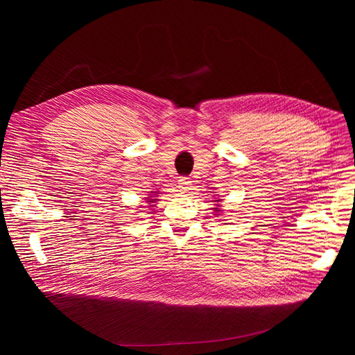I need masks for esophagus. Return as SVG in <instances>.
Listing matches in <instances>:
<instances>
[{"label": "esophagus", "mask_w": 355, "mask_h": 355, "mask_svg": "<svg viewBox=\"0 0 355 355\" xmlns=\"http://www.w3.org/2000/svg\"><path fill=\"white\" fill-rule=\"evenodd\" d=\"M189 187H191V180L188 179V178H180L179 179V188L184 191V192H187L188 189H189Z\"/></svg>", "instance_id": "obj_1"}]
</instances>
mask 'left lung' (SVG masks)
I'll list each match as a JSON object with an SVG mask.
<instances>
[{"mask_svg": "<svg viewBox=\"0 0 355 355\" xmlns=\"http://www.w3.org/2000/svg\"><path fill=\"white\" fill-rule=\"evenodd\" d=\"M214 209H216V207H214ZM216 211H219V210H218V209H216Z\"/></svg>", "mask_w": 355, "mask_h": 355, "instance_id": "8db88e82", "label": "left lung"}]
</instances>
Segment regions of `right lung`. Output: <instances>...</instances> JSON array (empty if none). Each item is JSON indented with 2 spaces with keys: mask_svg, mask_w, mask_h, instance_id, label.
Listing matches in <instances>:
<instances>
[{
  "mask_svg": "<svg viewBox=\"0 0 355 355\" xmlns=\"http://www.w3.org/2000/svg\"><path fill=\"white\" fill-rule=\"evenodd\" d=\"M148 201H149V202H154V200H151L149 197H148ZM151 207H153V206H151Z\"/></svg>",
  "mask_w": 355,
  "mask_h": 355,
  "instance_id": "right-lung-1",
  "label": "right lung"
}]
</instances>
